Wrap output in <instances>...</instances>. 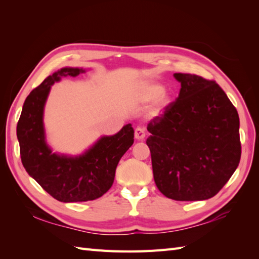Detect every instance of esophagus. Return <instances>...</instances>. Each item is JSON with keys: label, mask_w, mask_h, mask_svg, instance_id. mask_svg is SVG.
Masks as SVG:
<instances>
[{"label": "esophagus", "mask_w": 259, "mask_h": 259, "mask_svg": "<svg viewBox=\"0 0 259 259\" xmlns=\"http://www.w3.org/2000/svg\"><path fill=\"white\" fill-rule=\"evenodd\" d=\"M145 136H146L145 129L142 128V126H137L136 130H135V137H136V139L142 140V139L145 138Z\"/></svg>", "instance_id": "1"}]
</instances>
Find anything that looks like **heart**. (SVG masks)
Returning <instances> with one entry per match:
<instances>
[{
    "label": "heart",
    "instance_id": "obj_1",
    "mask_svg": "<svg viewBox=\"0 0 259 259\" xmlns=\"http://www.w3.org/2000/svg\"><path fill=\"white\" fill-rule=\"evenodd\" d=\"M163 92H164V88L160 84L145 83L139 88L138 93H137V99H138V101L144 102V103L151 102L160 98L163 95ZM167 102H168V99L162 97L160 100L161 106L167 104Z\"/></svg>",
    "mask_w": 259,
    "mask_h": 259
}]
</instances>
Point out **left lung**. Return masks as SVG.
I'll list each match as a JSON object with an SVG mask.
<instances>
[{"instance_id":"1","label":"left lung","mask_w":259,"mask_h":259,"mask_svg":"<svg viewBox=\"0 0 259 259\" xmlns=\"http://www.w3.org/2000/svg\"><path fill=\"white\" fill-rule=\"evenodd\" d=\"M178 98L148 123L153 179L162 195L178 201L206 200L237 169L239 117L216 82L175 73Z\"/></svg>"}]
</instances>
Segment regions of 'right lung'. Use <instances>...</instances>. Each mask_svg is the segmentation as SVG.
<instances>
[{"instance_id": "add662e5", "label": "right lung", "mask_w": 259, "mask_h": 259, "mask_svg": "<svg viewBox=\"0 0 259 259\" xmlns=\"http://www.w3.org/2000/svg\"><path fill=\"white\" fill-rule=\"evenodd\" d=\"M82 68H62L49 75L25 99L16 136L22 163L31 177L57 200H95L111 188L115 169L134 144V128L125 124L113 136H103L79 156L53 152L48 145L43 113L51 85L64 76L84 73Z\"/></svg>"}]
</instances>
